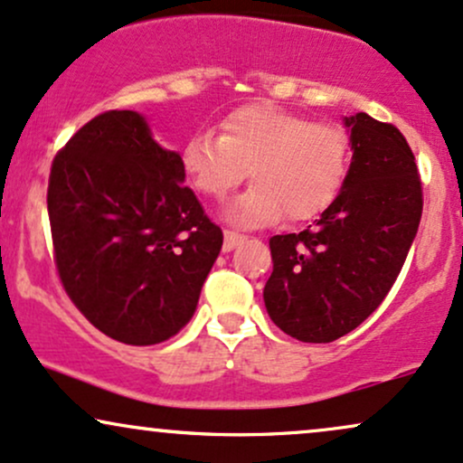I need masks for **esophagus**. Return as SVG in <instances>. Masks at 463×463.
I'll use <instances>...</instances> for the list:
<instances>
[{
	"mask_svg": "<svg viewBox=\"0 0 463 463\" xmlns=\"http://www.w3.org/2000/svg\"><path fill=\"white\" fill-rule=\"evenodd\" d=\"M241 242H244L242 233L225 230V242H222V251H232V249H236Z\"/></svg>",
	"mask_w": 463,
	"mask_h": 463,
	"instance_id": "esophagus-1",
	"label": "esophagus"
}]
</instances>
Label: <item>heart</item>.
I'll use <instances>...</instances> for the list:
<instances>
[{
	"instance_id": "b5f03b06",
	"label": "heart",
	"mask_w": 463,
	"mask_h": 463,
	"mask_svg": "<svg viewBox=\"0 0 463 463\" xmlns=\"http://www.w3.org/2000/svg\"><path fill=\"white\" fill-rule=\"evenodd\" d=\"M221 134L197 132L182 146V168L203 197L222 199L249 175L253 186L227 210L241 225L309 221L338 199L351 166V138L331 121L273 103L225 114Z\"/></svg>"
}]
</instances>
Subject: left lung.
Masks as SVG:
<instances>
[{
    "instance_id": "8db88e82",
    "label": "left lung",
    "mask_w": 463,
    "mask_h": 463,
    "mask_svg": "<svg viewBox=\"0 0 463 463\" xmlns=\"http://www.w3.org/2000/svg\"><path fill=\"white\" fill-rule=\"evenodd\" d=\"M353 162L317 225L270 238L269 317L301 342H334L382 306L422 216V182L405 136L366 112L346 117Z\"/></svg>"
}]
</instances>
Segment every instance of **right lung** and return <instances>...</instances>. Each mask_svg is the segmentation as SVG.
<instances>
[{
	"label": "right lung",
	"instance_id": "right-lung-1",
	"mask_svg": "<svg viewBox=\"0 0 463 463\" xmlns=\"http://www.w3.org/2000/svg\"><path fill=\"white\" fill-rule=\"evenodd\" d=\"M182 160L138 112L108 110L52 162L53 262L73 306L110 338L146 346L193 318L222 232L184 184Z\"/></svg>",
	"mask_w": 463,
	"mask_h": 463
}]
</instances>
